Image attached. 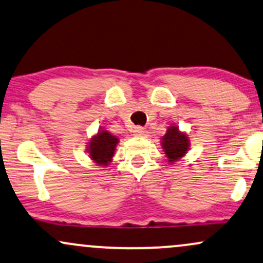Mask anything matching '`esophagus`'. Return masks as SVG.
Wrapping results in <instances>:
<instances>
[{
	"instance_id": "34e87169",
	"label": "esophagus",
	"mask_w": 263,
	"mask_h": 263,
	"mask_svg": "<svg viewBox=\"0 0 263 263\" xmlns=\"http://www.w3.org/2000/svg\"><path fill=\"white\" fill-rule=\"evenodd\" d=\"M133 133H134V135H137V137H143L145 134V128H143V126H135Z\"/></svg>"
}]
</instances>
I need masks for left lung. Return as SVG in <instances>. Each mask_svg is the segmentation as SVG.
<instances>
[{
	"label": "left lung",
	"instance_id": "left-lung-1",
	"mask_svg": "<svg viewBox=\"0 0 263 263\" xmlns=\"http://www.w3.org/2000/svg\"><path fill=\"white\" fill-rule=\"evenodd\" d=\"M162 147L170 162L177 161L190 147V140L184 133L178 130L177 126H170L162 138Z\"/></svg>",
	"mask_w": 263,
	"mask_h": 263
}]
</instances>
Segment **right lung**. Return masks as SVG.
Here are the masks:
<instances>
[{"label":"right lung","instance_id":"right-lung-1","mask_svg":"<svg viewBox=\"0 0 263 263\" xmlns=\"http://www.w3.org/2000/svg\"><path fill=\"white\" fill-rule=\"evenodd\" d=\"M117 143H118V139L110 135L108 132H98V134L89 141V156L98 165L106 166L112 160Z\"/></svg>","mask_w":263,"mask_h":263}]
</instances>
